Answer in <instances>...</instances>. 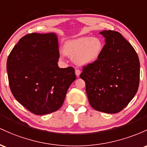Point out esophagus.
I'll list each match as a JSON object with an SVG mask.
<instances>
[{
  "label": "esophagus",
  "mask_w": 147,
  "mask_h": 147,
  "mask_svg": "<svg viewBox=\"0 0 147 147\" xmlns=\"http://www.w3.org/2000/svg\"><path fill=\"white\" fill-rule=\"evenodd\" d=\"M75 74H76V75L77 77H79V76L80 75V71L78 70V69H76Z\"/></svg>",
  "instance_id": "obj_1"
}]
</instances>
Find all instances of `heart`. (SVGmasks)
Instances as JSON below:
<instances>
[{
    "label": "heart",
    "mask_w": 147,
    "mask_h": 147,
    "mask_svg": "<svg viewBox=\"0 0 147 147\" xmlns=\"http://www.w3.org/2000/svg\"><path fill=\"white\" fill-rule=\"evenodd\" d=\"M103 49V44L99 38L83 37L66 42L63 51L76 65L87 66L99 59ZM64 55H60V58L63 59Z\"/></svg>",
    "instance_id": "b5f03b06"
}]
</instances>
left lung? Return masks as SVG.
Masks as SVG:
<instances>
[{
    "instance_id": "8db88e82",
    "label": "left lung",
    "mask_w": 147,
    "mask_h": 147,
    "mask_svg": "<svg viewBox=\"0 0 147 147\" xmlns=\"http://www.w3.org/2000/svg\"><path fill=\"white\" fill-rule=\"evenodd\" d=\"M105 45L99 59L82 69L89 103L94 109L117 113L133 99L140 82L137 53L119 32L103 30Z\"/></svg>"
}]
</instances>
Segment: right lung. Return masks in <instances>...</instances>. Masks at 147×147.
I'll return each mask as SVG.
<instances>
[{
    "label": "right lung",
    "mask_w": 147,
    "mask_h": 147,
    "mask_svg": "<svg viewBox=\"0 0 147 147\" xmlns=\"http://www.w3.org/2000/svg\"><path fill=\"white\" fill-rule=\"evenodd\" d=\"M58 38L53 32L23 37L7 57L9 87L17 101L31 113L57 111L76 79L73 67L60 68Z\"/></svg>",
    "instance_id": "right-lung-1"
}]
</instances>
